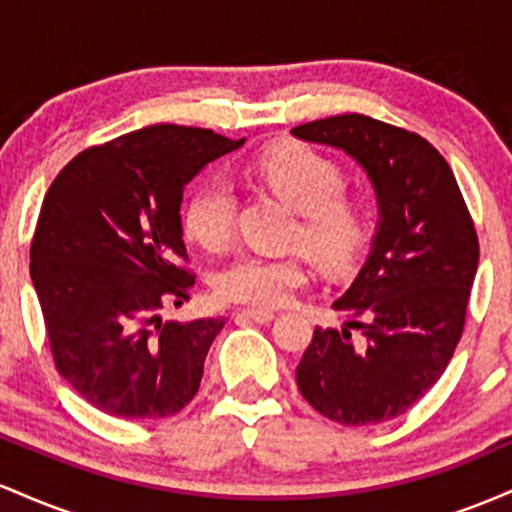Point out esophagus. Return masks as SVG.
I'll list each match as a JSON object with an SVG mask.
<instances>
[{
	"label": "esophagus",
	"mask_w": 512,
	"mask_h": 512,
	"mask_svg": "<svg viewBox=\"0 0 512 512\" xmlns=\"http://www.w3.org/2000/svg\"><path fill=\"white\" fill-rule=\"evenodd\" d=\"M238 317H248L252 322H260V325H267V322L274 320V313L272 310H255V308H248V310H240Z\"/></svg>",
	"instance_id": "esophagus-1"
}]
</instances>
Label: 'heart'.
<instances>
[{
    "instance_id": "obj_1",
    "label": "heart",
    "mask_w": 512,
    "mask_h": 512,
    "mask_svg": "<svg viewBox=\"0 0 512 512\" xmlns=\"http://www.w3.org/2000/svg\"><path fill=\"white\" fill-rule=\"evenodd\" d=\"M252 175L272 195L298 211L291 243L303 245L320 267H351L368 240V211L344 195L346 175L332 158L313 146L286 142L272 146L252 163ZM236 195L228 182L211 178L192 192L185 209V231L202 248L219 250L236 231ZM308 281L301 255H240L214 279L216 296L228 303L274 308Z\"/></svg>"
}]
</instances>
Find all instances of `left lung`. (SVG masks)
Listing matches in <instances>:
<instances>
[{
	"label": "left lung",
	"mask_w": 512,
	"mask_h": 512,
	"mask_svg": "<svg viewBox=\"0 0 512 512\" xmlns=\"http://www.w3.org/2000/svg\"><path fill=\"white\" fill-rule=\"evenodd\" d=\"M291 134L354 158L380 214L361 272L332 303L349 322L315 327L296 368L298 390L337 424H383L424 397L455 354L479 264L474 221L448 161L419 134L358 113Z\"/></svg>",
	"instance_id": "1"
}]
</instances>
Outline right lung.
Here are the masks:
<instances>
[{"instance_id": "add662e5", "label": "right lung", "mask_w": 512, "mask_h": 512, "mask_svg": "<svg viewBox=\"0 0 512 512\" xmlns=\"http://www.w3.org/2000/svg\"><path fill=\"white\" fill-rule=\"evenodd\" d=\"M202 127L151 125L81 151L43 199L31 279L60 375L91 407L166 419L197 395L223 320L163 322L190 301L182 190L243 146Z\"/></svg>"}]
</instances>
